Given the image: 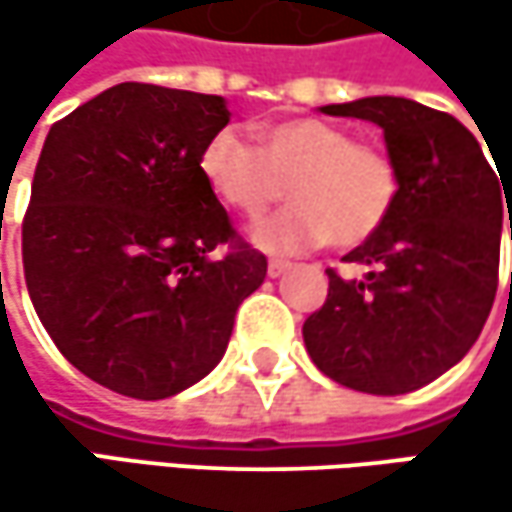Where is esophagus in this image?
Segmentation results:
<instances>
[{"label": "esophagus", "instance_id": "obj_1", "mask_svg": "<svg viewBox=\"0 0 512 512\" xmlns=\"http://www.w3.org/2000/svg\"><path fill=\"white\" fill-rule=\"evenodd\" d=\"M290 269V260H278V257H272L269 263H266V272H269V278H278V275H284Z\"/></svg>", "mask_w": 512, "mask_h": 512}]
</instances>
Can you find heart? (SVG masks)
I'll use <instances>...</instances> for the list:
<instances>
[{
	"mask_svg": "<svg viewBox=\"0 0 512 512\" xmlns=\"http://www.w3.org/2000/svg\"><path fill=\"white\" fill-rule=\"evenodd\" d=\"M207 189L243 216L263 213L278 195L290 204L252 231L266 252H305L323 243L353 249L394 210L400 177L391 154L323 118H287L255 130V148L234 130L213 133L198 156Z\"/></svg>",
	"mask_w": 512,
	"mask_h": 512,
	"instance_id": "heart-1",
	"label": "heart"
}]
</instances>
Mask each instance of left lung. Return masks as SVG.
<instances>
[{"label":"left lung","mask_w":512,"mask_h":512,"mask_svg":"<svg viewBox=\"0 0 512 512\" xmlns=\"http://www.w3.org/2000/svg\"><path fill=\"white\" fill-rule=\"evenodd\" d=\"M323 112L379 124L400 189L385 225L344 257L370 272L347 281L326 269L329 296L302 338L329 379L364 394H406L451 370L492 311L510 180L448 112L406 97Z\"/></svg>","instance_id":"8db88e82"}]
</instances>
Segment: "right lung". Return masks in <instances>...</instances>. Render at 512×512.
Masks as SVG:
<instances>
[{"instance_id": "add662e5", "label": "right lung", "mask_w": 512, "mask_h": 512, "mask_svg": "<svg viewBox=\"0 0 512 512\" xmlns=\"http://www.w3.org/2000/svg\"><path fill=\"white\" fill-rule=\"evenodd\" d=\"M228 121L216 94L121 82L50 127L26 287L58 353L109 391L162 400L204 379L266 278L198 168Z\"/></svg>"}]
</instances>
